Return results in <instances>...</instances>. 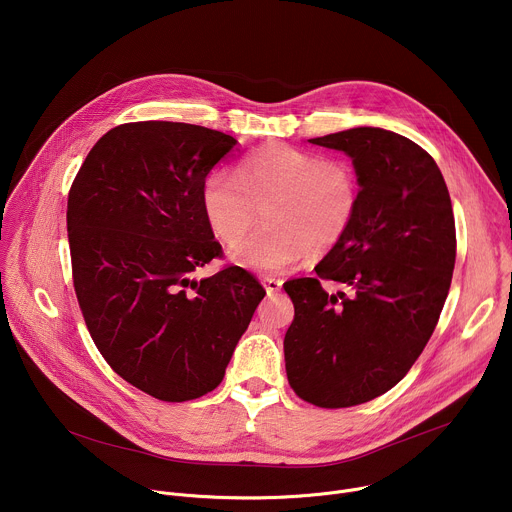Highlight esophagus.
<instances>
[{"label":"esophagus","instance_id":"esophagus-1","mask_svg":"<svg viewBox=\"0 0 512 512\" xmlns=\"http://www.w3.org/2000/svg\"><path fill=\"white\" fill-rule=\"evenodd\" d=\"M263 285H265V289H267V294L271 296V294H277V291H279L281 285H283V281L277 279V277L265 275V277H263Z\"/></svg>","mask_w":512,"mask_h":512}]
</instances>
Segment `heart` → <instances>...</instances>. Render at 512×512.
Masks as SVG:
<instances>
[{
    "instance_id": "heart-1",
    "label": "heart",
    "mask_w": 512,
    "mask_h": 512,
    "mask_svg": "<svg viewBox=\"0 0 512 512\" xmlns=\"http://www.w3.org/2000/svg\"><path fill=\"white\" fill-rule=\"evenodd\" d=\"M200 198L206 223L229 247L240 243L263 209L268 227L239 245L233 259L277 273L338 247L352 229L360 190L346 162L269 143L247 154L235 176L208 174Z\"/></svg>"
}]
</instances>
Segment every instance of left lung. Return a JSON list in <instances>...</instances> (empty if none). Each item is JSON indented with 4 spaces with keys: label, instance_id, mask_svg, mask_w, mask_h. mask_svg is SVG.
Wrapping results in <instances>:
<instances>
[{
    "label": "left lung",
    "instance_id": "1",
    "mask_svg": "<svg viewBox=\"0 0 512 512\" xmlns=\"http://www.w3.org/2000/svg\"><path fill=\"white\" fill-rule=\"evenodd\" d=\"M308 141L352 158L360 200L316 277L283 283L296 310L285 371L300 399L340 409L393 389L423 352L450 291L456 223L444 176L415 141L381 127Z\"/></svg>",
    "mask_w": 512,
    "mask_h": 512
}]
</instances>
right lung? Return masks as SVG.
Masks as SVG:
<instances>
[{"label":"right lung","instance_id":"obj_1","mask_svg":"<svg viewBox=\"0 0 512 512\" xmlns=\"http://www.w3.org/2000/svg\"><path fill=\"white\" fill-rule=\"evenodd\" d=\"M235 137L190 123L137 121L107 131L68 192L72 283L109 367L160 401L221 385L265 296L243 267L192 273L223 257L202 184Z\"/></svg>","mask_w":512,"mask_h":512}]
</instances>
